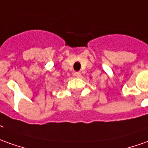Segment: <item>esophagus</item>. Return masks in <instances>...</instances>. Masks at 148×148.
<instances>
[{
	"label": "esophagus",
	"mask_w": 148,
	"mask_h": 148,
	"mask_svg": "<svg viewBox=\"0 0 148 148\" xmlns=\"http://www.w3.org/2000/svg\"><path fill=\"white\" fill-rule=\"evenodd\" d=\"M74 76H76V77H77V78H79V77H80V76H81V74H80V72H76L74 73Z\"/></svg>",
	"instance_id": "34e87169"
}]
</instances>
